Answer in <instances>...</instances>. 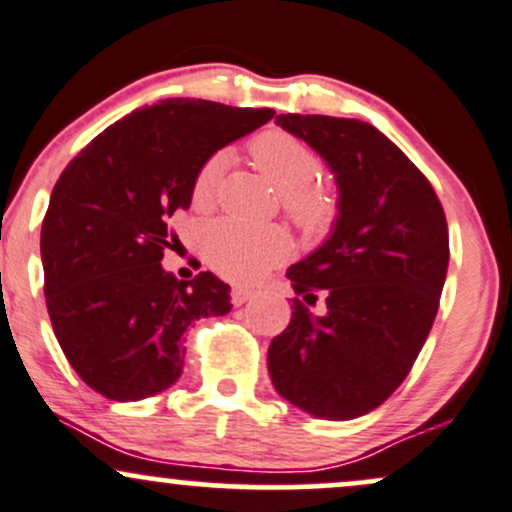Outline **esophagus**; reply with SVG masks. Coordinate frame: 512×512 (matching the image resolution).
Instances as JSON below:
<instances>
[{
    "label": "esophagus",
    "mask_w": 512,
    "mask_h": 512,
    "mask_svg": "<svg viewBox=\"0 0 512 512\" xmlns=\"http://www.w3.org/2000/svg\"><path fill=\"white\" fill-rule=\"evenodd\" d=\"M247 299H252V289L233 287V292H230V301H233L235 306H242Z\"/></svg>",
    "instance_id": "esophagus-1"
}]
</instances>
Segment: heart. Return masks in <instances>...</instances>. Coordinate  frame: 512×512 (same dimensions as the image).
Instances as JSON below:
<instances>
[{"mask_svg": "<svg viewBox=\"0 0 512 512\" xmlns=\"http://www.w3.org/2000/svg\"><path fill=\"white\" fill-rule=\"evenodd\" d=\"M250 157L257 169L282 191L287 213L309 233H321L336 215L331 193L311 181L319 176V154L294 134L267 129L250 142ZM225 169L223 154H213L201 164L191 184V203L198 211L213 206L220 176ZM206 257L220 274L230 279L260 277L289 252V238L279 228H250L235 220H218L206 230Z\"/></svg>", "mask_w": 512, "mask_h": 512, "instance_id": "1", "label": "heart"}]
</instances>
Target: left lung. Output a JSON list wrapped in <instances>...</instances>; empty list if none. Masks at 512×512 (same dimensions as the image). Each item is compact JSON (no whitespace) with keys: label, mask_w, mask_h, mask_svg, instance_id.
Masks as SVG:
<instances>
[{"label":"left lung","mask_w":512,"mask_h":512,"mask_svg":"<svg viewBox=\"0 0 512 512\" xmlns=\"http://www.w3.org/2000/svg\"><path fill=\"white\" fill-rule=\"evenodd\" d=\"M277 125L326 161L338 215L324 245L289 267L304 299H292L267 370L299 410L355 419L400 387L432 331L449 267L444 208L427 176L368 122L279 115ZM316 293L327 299L321 317L305 309Z\"/></svg>","instance_id":"8db88e82"}]
</instances>
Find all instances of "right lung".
Returning <instances> with one entry per match:
<instances>
[{
  "mask_svg": "<svg viewBox=\"0 0 512 512\" xmlns=\"http://www.w3.org/2000/svg\"><path fill=\"white\" fill-rule=\"evenodd\" d=\"M272 117L267 107L161 100L98 134L53 186L41 225L48 316L75 373L107 400L174 385L186 328L233 309L213 272L184 282L161 257L203 161Z\"/></svg>",
  "mask_w": 512,
  "mask_h": 512,
  "instance_id": "right-lung-1",
  "label": "right lung"
}]
</instances>
